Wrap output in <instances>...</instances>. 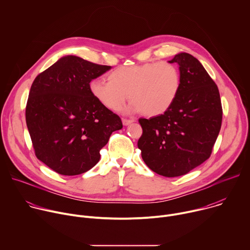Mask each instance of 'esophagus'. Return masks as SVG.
<instances>
[{"instance_id": "1", "label": "esophagus", "mask_w": 250, "mask_h": 250, "mask_svg": "<svg viewBox=\"0 0 250 250\" xmlns=\"http://www.w3.org/2000/svg\"><path fill=\"white\" fill-rule=\"evenodd\" d=\"M134 120H128V119H123V125H130L131 123H133Z\"/></svg>"}]
</instances>
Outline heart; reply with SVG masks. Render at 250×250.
<instances>
[{"instance_id": "heart-1", "label": "heart", "mask_w": 250, "mask_h": 250, "mask_svg": "<svg viewBox=\"0 0 250 250\" xmlns=\"http://www.w3.org/2000/svg\"><path fill=\"white\" fill-rule=\"evenodd\" d=\"M108 80L93 79L89 84L92 96L106 109L117 112L128 98L127 111L144 112L156 117L167 112L180 93L182 79L179 68L167 61L114 69Z\"/></svg>"}]
</instances>
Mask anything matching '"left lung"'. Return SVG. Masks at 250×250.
Here are the masks:
<instances>
[{"label":"left lung","instance_id":"8db88e82","mask_svg":"<svg viewBox=\"0 0 250 250\" xmlns=\"http://www.w3.org/2000/svg\"><path fill=\"white\" fill-rule=\"evenodd\" d=\"M169 62L179 65L180 93L163 115L138 120L142 134L137 146L153 172L178 177L210 156L222 126L223 108L218 86L197 58L182 52Z\"/></svg>","mask_w":250,"mask_h":250}]
</instances>
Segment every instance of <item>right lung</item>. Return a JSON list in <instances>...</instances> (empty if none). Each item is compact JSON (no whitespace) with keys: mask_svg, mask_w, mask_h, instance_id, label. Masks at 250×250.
Returning a JSON list of instances; mask_svg holds the SVG:
<instances>
[{"mask_svg":"<svg viewBox=\"0 0 250 250\" xmlns=\"http://www.w3.org/2000/svg\"><path fill=\"white\" fill-rule=\"evenodd\" d=\"M111 69L83 58H60L34 79L25 121L35 156L65 176L79 175L100 160V150L121 118L100 104L89 84Z\"/></svg>","mask_w":250,"mask_h":250,"instance_id":"obj_1","label":"right lung"}]
</instances>
